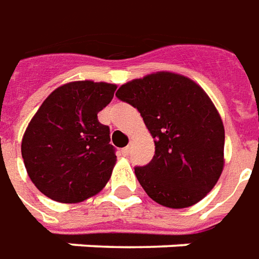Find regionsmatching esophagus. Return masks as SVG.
Here are the masks:
<instances>
[{"label":"esophagus","mask_w":259,"mask_h":259,"mask_svg":"<svg viewBox=\"0 0 259 259\" xmlns=\"http://www.w3.org/2000/svg\"><path fill=\"white\" fill-rule=\"evenodd\" d=\"M121 155L123 156H129L130 155V146H126L123 150H121Z\"/></svg>","instance_id":"obj_1"}]
</instances>
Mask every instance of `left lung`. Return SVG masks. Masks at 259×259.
<instances>
[{
	"instance_id": "8db88e82",
	"label": "left lung",
	"mask_w": 259,
	"mask_h": 259,
	"mask_svg": "<svg viewBox=\"0 0 259 259\" xmlns=\"http://www.w3.org/2000/svg\"><path fill=\"white\" fill-rule=\"evenodd\" d=\"M116 96L138 109L155 140L150 163L135 167L145 192L172 209L202 201L225 163V129L209 96L189 77L170 71L127 81Z\"/></svg>"
}]
</instances>
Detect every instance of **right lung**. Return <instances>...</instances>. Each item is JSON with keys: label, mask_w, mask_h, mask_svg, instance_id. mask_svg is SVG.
Masks as SVG:
<instances>
[{"label": "right lung", "mask_w": 259, "mask_h": 259, "mask_svg": "<svg viewBox=\"0 0 259 259\" xmlns=\"http://www.w3.org/2000/svg\"><path fill=\"white\" fill-rule=\"evenodd\" d=\"M117 85L92 80L57 87L28 123L21 142L31 182L47 198L78 203L97 195L116 165L110 129L97 113L112 102Z\"/></svg>", "instance_id": "add662e5"}]
</instances>
